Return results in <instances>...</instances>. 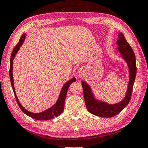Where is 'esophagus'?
I'll return each instance as SVG.
<instances>
[{
	"label": "esophagus",
	"mask_w": 148,
	"mask_h": 148,
	"mask_svg": "<svg viewBox=\"0 0 148 148\" xmlns=\"http://www.w3.org/2000/svg\"><path fill=\"white\" fill-rule=\"evenodd\" d=\"M81 75H82V74H80V73H79V77H81Z\"/></svg>",
	"instance_id": "esophagus-1"
}]
</instances>
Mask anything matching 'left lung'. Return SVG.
Returning <instances> with one entry per match:
<instances>
[{"mask_svg": "<svg viewBox=\"0 0 148 148\" xmlns=\"http://www.w3.org/2000/svg\"><path fill=\"white\" fill-rule=\"evenodd\" d=\"M119 39L116 44L119 45L118 49L122 53V57L124 58L130 69V82L127 92L124 99L116 104L111 105L106 103L97 101L92 95L91 88L85 82H82L84 92V97L89 112L93 115L101 117H112L119 113L126 106L131 100L132 95L133 87L136 74V58L133 49L126 41L123 33H120L118 35Z\"/></svg>", "mask_w": 148, "mask_h": 148, "instance_id": "obj_1", "label": "left lung"}]
</instances>
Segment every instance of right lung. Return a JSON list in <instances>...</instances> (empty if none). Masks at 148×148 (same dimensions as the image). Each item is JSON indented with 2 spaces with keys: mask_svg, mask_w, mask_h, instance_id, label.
<instances>
[{
  "mask_svg": "<svg viewBox=\"0 0 148 148\" xmlns=\"http://www.w3.org/2000/svg\"><path fill=\"white\" fill-rule=\"evenodd\" d=\"M25 36L26 34H23L19 40L18 43L16 44L15 46V48H13L12 55H11V59H10V81H11V84H12V87L13 89L14 95H15V97L16 99V102H17V104L18 105L19 108H21V110L23 111V112L26 114L27 115H28L30 117H32L36 120H39V121H46V120H50L53 119L54 117H57V116H59L61 113L64 110V102H65V99L66 97L67 92H68V90L69 88V85L71 84L72 82L76 81V79L75 78H73V79H71L70 80L67 82L64 86L62 87V90H61L59 98H58L57 102L55 103V104L50 108L48 110L43 111L42 113H31L29 111L26 110L22 106L21 104V103L19 102L18 100L17 99V97L16 95L15 91V88H14V84H13V60L14 57H15V55L16 54V53L18 51L20 47L22 46V44H23Z\"/></svg>",
  "mask_w": 148,
  "mask_h": 148,
  "instance_id": "right-lung-1",
  "label": "right lung"
}]
</instances>
